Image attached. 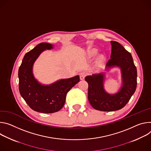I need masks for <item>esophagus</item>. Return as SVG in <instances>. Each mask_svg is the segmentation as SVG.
<instances>
[{"instance_id":"1","label":"esophagus","mask_w":151,"mask_h":151,"mask_svg":"<svg viewBox=\"0 0 151 151\" xmlns=\"http://www.w3.org/2000/svg\"><path fill=\"white\" fill-rule=\"evenodd\" d=\"M86 74L85 73H81L79 74V76H80V80H84L85 77H86Z\"/></svg>"}]
</instances>
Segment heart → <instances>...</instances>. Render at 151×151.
Listing matches in <instances>:
<instances>
[{
  "label": "heart",
  "instance_id": "obj_1",
  "mask_svg": "<svg viewBox=\"0 0 151 151\" xmlns=\"http://www.w3.org/2000/svg\"><path fill=\"white\" fill-rule=\"evenodd\" d=\"M97 54H98V52L96 48H91L88 52L87 56L88 58H92L96 56Z\"/></svg>",
  "mask_w": 151,
  "mask_h": 151
}]
</instances>
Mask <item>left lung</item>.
<instances>
[{
	"instance_id": "obj_1",
	"label": "left lung",
	"mask_w": 151,
	"mask_h": 151,
	"mask_svg": "<svg viewBox=\"0 0 151 151\" xmlns=\"http://www.w3.org/2000/svg\"><path fill=\"white\" fill-rule=\"evenodd\" d=\"M111 53L110 59L106 64V70L118 67L121 70L122 86L113 94L104 89L105 73H101L88 76V99L93 108L103 111L118 110L123 108L135 92L137 86V69L130 53L119 42L111 41Z\"/></svg>"
}]
</instances>
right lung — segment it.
I'll return each mask as SVG.
<instances>
[{"label": "right lung", "mask_w": 151, "mask_h": 151, "mask_svg": "<svg viewBox=\"0 0 151 151\" xmlns=\"http://www.w3.org/2000/svg\"><path fill=\"white\" fill-rule=\"evenodd\" d=\"M53 48V45L47 42L37 45L24 55L19 70L21 96L32 110L40 113H52L60 110L65 104L67 93L80 81L79 76H76L43 85L35 78L33 64L42 52Z\"/></svg>", "instance_id": "right-lung-1"}]
</instances>
